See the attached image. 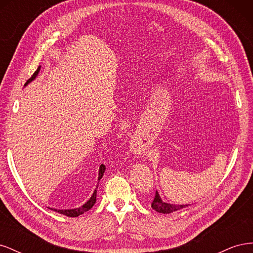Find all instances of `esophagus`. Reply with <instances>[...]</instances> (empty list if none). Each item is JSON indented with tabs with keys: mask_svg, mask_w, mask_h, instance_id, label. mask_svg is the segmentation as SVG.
Instances as JSON below:
<instances>
[{
	"mask_svg": "<svg viewBox=\"0 0 253 253\" xmlns=\"http://www.w3.org/2000/svg\"><path fill=\"white\" fill-rule=\"evenodd\" d=\"M134 152V154H137V153H136V151H133Z\"/></svg>",
	"mask_w": 253,
	"mask_h": 253,
	"instance_id": "34e87169",
	"label": "esophagus"
}]
</instances>
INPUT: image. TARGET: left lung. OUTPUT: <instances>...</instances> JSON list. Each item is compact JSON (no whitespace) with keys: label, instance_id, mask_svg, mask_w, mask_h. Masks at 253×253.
I'll return each instance as SVG.
<instances>
[{"label":"left lung","instance_id":"obj_1","mask_svg":"<svg viewBox=\"0 0 253 253\" xmlns=\"http://www.w3.org/2000/svg\"><path fill=\"white\" fill-rule=\"evenodd\" d=\"M189 205H175V204H169V203H165L163 202L162 197H160L159 193L156 191L154 201H153L151 207L155 211L159 213H164V214H169L172 212H175L177 210H180L182 208H186Z\"/></svg>","mask_w":253,"mask_h":253}]
</instances>
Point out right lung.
Instances as JSON below:
<instances>
[{
	"label": "right lung",
	"mask_w": 253,
	"mask_h": 253,
	"mask_svg": "<svg viewBox=\"0 0 253 253\" xmlns=\"http://www.w3.org/2000/svg\"><path fill=\"white\" fill-rule=\"evenodd\" d=\"M40 70H41V66L38 67L37 71L34 73V75L32 76V77H30V79L27 80V82L25 83V86L27 85L28 83L34 81V80L37 78V76L39 75ZM104 171H105V166H104V165H101L100 168H99L98 180H100V179L102 178ZM97 188H98V185H97V187H96V189H95V191H94V193H93V195L90 196L89 200H88L85 204H84L83 206L79 207V208L65 209V210H62V209H55V208H49V209H50V210H53V211H56V212H58V213H60V214H63V215H66V216H68V217H77V216L81 215V214H83L84 212H86V211H88L89 209H91V207H93V206L95 205V203H96V197H97Z\"/></svg>",
	"instance_id": "right-lung-1"
}]
</instances>
